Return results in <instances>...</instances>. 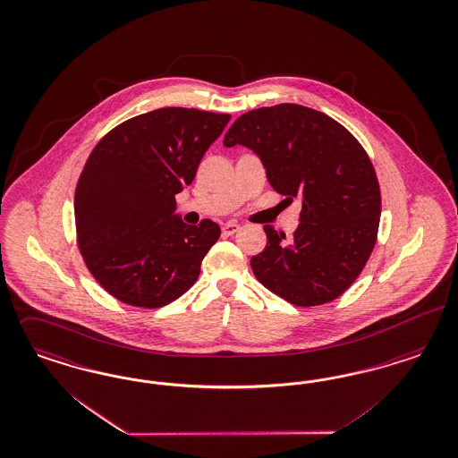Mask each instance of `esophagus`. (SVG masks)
<instances>
[{
  "mask_svg": "<svg viewBox=\"0 0 458 458\" xmlns=\"http://www.w3.org/2000/svg\"><path fill=\"white\" fill-rule=\"evenodd\" d=\"M239 229H241V225H239L237 222H227V224H224L222 233H224L225 236H233V234H236Z\"/></svg>",
  "mask_w": 458,
  "mask_h": 458,
  "instance_id": "esophagus-1",
  "label": "esophagus"
}]
</instances>
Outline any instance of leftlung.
<instances>
[{
  "instance_id": "8db88e82",
  "label": "left lung",
  "mask_w": 458,
  "mask_h": 458,
  "mask_svg": "<svg viewBox=\"0 0 458 458\" xmlns=\"http://www.w3.org/2000/svg\"><path fill=\"white\" fill-rule=\"evenodd\" d=\"M236 144L261 159L275 191L302 200L290 239L265 225L268 242L251 258L254 276L290 304L335 301L377 241L382 202L369 154L336 120L295 103L241 115L224 137L225 148Z\"/></svg>"
}]
</instances>
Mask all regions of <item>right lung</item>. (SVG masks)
Masks as SVG:
<instances>
[{"label": "right lung", "instance_id": "obj_1", "mask_svg": "<svg viewBox=\"0 0 458 458\" xmlns=\"http://www.w3.org/2000/svg\"><path fill=\"white\" fill-rule=\"evenodd\" d=\"M229 114L168 106L122 122L97 144L74 195L86 267L123 304L156 309L191 287L221 236L216 222L188 225L176 200Z\"/></svg>", "mask_w": 458, "mask_h": 458}]
</instances>
